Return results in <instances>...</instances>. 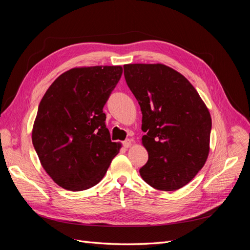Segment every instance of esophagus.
Instances as JSON below:
<instances>
[{"instance_id": "1", "label": "esophagus", "mask_w": 250, "mask_h": 250, "mask_svg": "<svg viewBox=\"0 0 250 250\" xmlns=\"http://www.w3.org/2000/svg\"><path fill=\"white\" fill-rule=\"evenodd\" d=\"M131 145H132V141L131 140H126V141L123 142V146L125 148H129Z\"/></svg>"}]
</instances>
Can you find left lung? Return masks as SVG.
I'll return each instance as SVG.
<instances>
[{
    "mask_svg": "<svg viewBox=\"0 0 250 250\" xmlns=\"http://www.w3.org/2000/svg\"><path fill=\"white\" fill-rule=\"evenodd\" d=\"M124 76L143 115L142 144L149 157L141 176L156 190L176 191L208 160L209 111L190 81L170 66L125 64Z\"/></svg>",
    "mask_w": 250,
    "mask_h": 250,
    "instance_id": "1",
    "label": "left lung"
}]
</instances>
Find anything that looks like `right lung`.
Segmentation results:
<instances>
[{
  "instance_id": "1",
  "label": "right lung",
  "mask_w": 250,
  "mask_h": 250,
  "mask_svg": "<svg viewBox=\"0 0 250 250\" xmlns=\"http://www.w3.org/2000/svg\"><path fill=\"white\" fill-rule=\"evenodd\" d=\"M122 73L120 65L74 67L42 97L32 143L44 171L65 190L96 186L119 153L121 144L110 140L103 107Z\"/></svg>"
}]
</instances>
